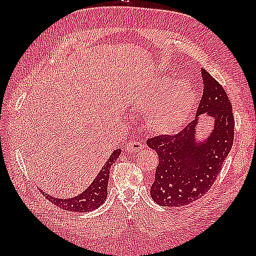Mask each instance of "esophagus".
Masks as SVG:
<instances>
[{"instance_id":"1","label":"esophagus","mask_w":256,"mask_h":256,"mask_svg":"<svg viewBox=\"0 0 256 256\" xmlns=\"http://www.w3.org/2000/svg\"><path fill=\"white\" fill-rule=\"evenodd\" d=\"M144 148V144L138 142V140H131L126 144V150L130 153H135V152H138Z\"/></svg>"}]
</instances>
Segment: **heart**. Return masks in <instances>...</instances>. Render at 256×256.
Here are the masks:
<instances>
[{
	"label": "heart",
	"instance_id": "heart-1",
	"mask_svg": "<svg viewBox=\"0 0 256 256\" xmlns=\"http://www.w3.org/2000/svg\"><path fill=\"white\" fill-rule=\"evenodd\" d=\"M146 112L145 124L152 132L170 134L187 121L194 104V92L188 82L158 78L146 86L135 98Z\"/></svg>",
	"mask_w": 256,
	"mask_h": 256
}]
</instances>
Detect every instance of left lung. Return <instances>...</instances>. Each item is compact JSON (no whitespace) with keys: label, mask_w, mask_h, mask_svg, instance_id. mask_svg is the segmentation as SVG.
Segmentation results:
<instances>
[{"label":"left lung","mask_w":256,"mask_h":256,"mask_svg":"<svg viewBox=\"0 0 256 256\" xmlns=\"http://www.w3.org/2000/svg\"><path fill=\"white\" fill-rule=\"evenodd\" d=\"M204 92L194 121L182 132L146 140L158 155L150 197L162 206H182L202 197L212 187L230 153L234 138V118L224 89L206 69H201ZM215 120L214 131L204 144L195 143L198 116Z\"/></svg>","instance_id":"8db88e82"}]
</instances>
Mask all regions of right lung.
<instances>
[{
    "label": "right lung",
    "instance_id": "1",
    "mask_svg": "<svg viewBox=\"0 0 256 256\" xmlns=\"http://www.w3.org/2000/svg\"><path fill=\"white\" fill-rule=\"evenodd\" d=\"M121 154V150H116L108 157L106 165L102 167L100 172L90 186L86 188L82 194L77 197L69 199H59L54 198L52 196L42 192L46 199H48L54 204L58 206L59 208L72 212H86L92 211L104 202L108 196V176H110V168L116 162V158Z\"/></svg>",
    "mask_w": 256,
    "mask_h": 256
}]
</instances>
